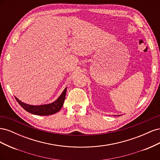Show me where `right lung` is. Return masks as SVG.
<instances>
[{
    "label": "right lung",
    "mask_w": 160,
    "mask_h": 160,
    "mask_svg": "<svg viewBox=\"0 0 160 160\" xmlns=\"http://www.w3.org/2000/svg\"><path fill=\"white\" fill-rule=\"evenodd\" d=\"M66 92L67 88H65L61 95L59 97V98H58L55 101H54V102L49 104L41 105H31L26 104L22 102V101H21L18 99H17L16 97L15 99L18 103V104L20 105L25 111H28V112L37 115H49L58 112V111L61 109V108L62 107V105L64 103Z\"/></svg>",
    "instance_id": "add662e5"
}]
</instances>
